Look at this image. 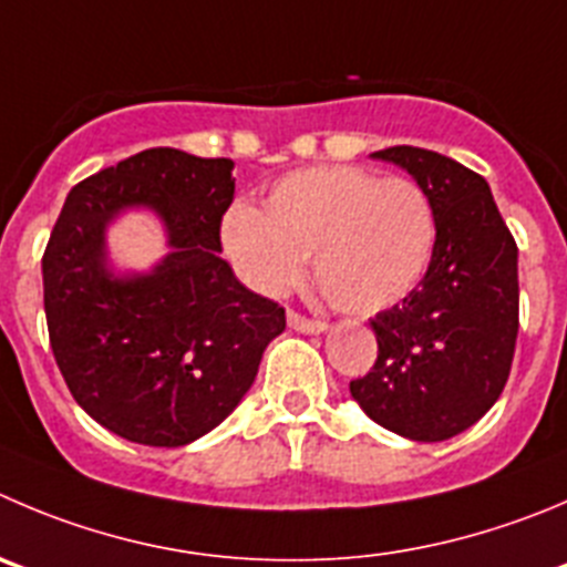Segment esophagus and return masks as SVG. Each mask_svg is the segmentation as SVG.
Returning a JSON list of instances; mask_svg holds the SVG:
<instances>
[{"instance_id": "obj_1", "label": "esophagus", "mask_w": 567, "mask_h": 567, "mask_svg": "<svg viewBox=\"0 0 567 567\" xmlns=\"http://www.w3.org/2000/svg\"><path fill=\"white\" fill-rule=\"evenodd\" d=\"M287 322H289V328H295V331H300V333H322V331H328L326 322H322V320H309V317L298 315V311H289Z\"/></svg>"}]
</instances>
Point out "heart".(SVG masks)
Here are the masks:
<instances>
[{
    "label": "heart",
    "instance_id": "b5f03b06",
    "mask_svg": "<svg viewBox=\"0 0 567 567\" xmlns=\"http://www.w3.org/2000/svg\"><path fill=\"white\" fill-rule=\"evenodd\" d=\"M434 245L423 186L359 166L292 172L269 188L264 212L236 203L223 219L225 252L256 292H289L311 258L322 295L355 317L401 303L423 280Z\"/></svg>",
    "mask_w": 567,
    "mask_h": 567
}]
</instances>
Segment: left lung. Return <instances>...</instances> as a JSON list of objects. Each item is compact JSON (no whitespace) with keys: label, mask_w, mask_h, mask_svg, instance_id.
Segmentation results:
<instances>
[{"label":"left lung","mask_w":567,"mask_h":567,"mask_svg":"<svg viewBox=\"0 0 567 567\" xmlns=\"http://www.w3.org/2000/svg\"><path fill=\"white\" fill-rule=\"evenodd\" d=\"M370 158L414 177L436 217V245L417 287L370 320L379 359L350 395L370 420L414 442H442L493 409L517 339V245L487 181L420 147Z\"/></svg>","instance_id":"left-lung-1"}]
</instances>
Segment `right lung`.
<instances>
[{"mask_svg": "<svg viewBox=\"0 0 567 567\" xmlns=\"http://www.w3.org/2000/svg\"><path fill=\"white\" fill-rule=\"evenodd\" d=\"M230 172V158L144 150L78 183L52 228L41 269L58 368L85 414L138 445L181 449L217 429L287 328L219 258ZM136 207L159 217L171 252L116 274L106 225Z\"/></svg>", "mask_w": 567, "mask_h": 567, "instance_id": "add662e5", "label": "right lung"}]
</instances>
